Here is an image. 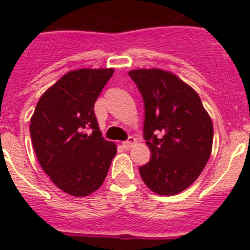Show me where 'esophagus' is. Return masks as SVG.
<instances>
[{"mask_svg": "<svg viewBox=\"0 0 250 250\" xmlns=\"http://www.w3.org/2000/svg\"><path fill=\"white\" fill-rule=\"evenodd\" d=\"M135 143H136V139L134 138V136H130V138L127 139L126 141H124V143H123L124 149H130V147H131L132 145L135 144Z\"/></svg>", "mask_w": 250, "mask_h": 250, "instance_id": "1", "label": "esophagus"}]
</instances>
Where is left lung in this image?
<instances>
[{
    "instance_id": "1",
    "label": "left lung",
    "mask_w": 250,
    "mask_h": 250,
    "mask_svg": "<svg viewBox=\"0 0 250 250\" xmlns=\"http://www.w3.org/2000/svg\"><path fill=\"white\" fill-rule=\"evenodd\" d=\"M145 107L144 139L151 152L139 167L154 193L175 195L195 182L210 158L213 123L199 95L160 68L129 71Z\"/></svg>"
}]
</instances>
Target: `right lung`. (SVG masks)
Wrapping results in <instances>:
<instances>
[{
    "label": "right lung",
    "mask_w": 250,
    "mask_h": 250,
    "mask_svg": "<svg viewBox=\"0 0 250 250\" xmlns=\"http://www.w3.org/2000/svg\"><path fill=\"white\" fill-rule=\"evenodd\" d=\"M114 68H80L63 75L40 98L30 134L37 160L51 182L74 196L103 185L116 145L103 138L94 112Z\"/></svg>",
    "instance_id": "right-lung-1"
}]
</instances>
